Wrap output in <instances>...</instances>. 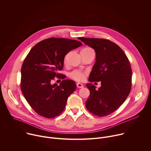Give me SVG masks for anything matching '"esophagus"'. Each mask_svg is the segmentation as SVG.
Returning a JSON list of instances; mask_svg holds the SVG:
<instances>
[{
	"label": "esophagus",
	"instance_id": "obj_1",
	"mask_svg": "<svg viewBox=\"0 0 151 151\" xmlns=\"http://www.w3.org/2000/svg\"><path fill=\"white\" fill-rule=\"evenodd\" d=\"M76 86H77V87L79 88H81L83 87V85L81 83H77Z\"/></svg>",
	"mask_w": 151,
	"mask_h": 151
}]
</instances>
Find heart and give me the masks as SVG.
<instances>
[{
	"label": "heart",
	"instance_id": "1",
	"mask_svg": "<svg viewBox=\"0 0 151 151\" xmlns=\"http://www.w3.org/2000/svg\"><path fill=\"white\" fill-rule=\"evenodd\" d=\"M86 49H91V48H86ZM68 57V54H67L65 56V57H64V63L67 62ZM86 75H87L86 72L79 69H75L69 73V76L75 81H77L79 82H82L85 79Z\"/></svg>",
	"mask_w": 151,
	"mask_h": 151
}]
</instances>
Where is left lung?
<instances>
[{
    "label": "left lung",
    "mask_w": 151,
    "mask_h": 151,
    "mask_svg": "<svg viewBox=\"0 0 151 151\" xmlns=\"http://www.w3.org/2000/svg\"><path fill=\"white\" fill-rule=\"evenodd\" d=\"M96 52V63L89 76L90 82L101 81V87L88 83L90 94L85 102L87 109L98 116L108 115L122 104L132 88V70L123 50L109 40L78 37Z\"/></svg>",
    "instance_id": "1"
}]
</instances>
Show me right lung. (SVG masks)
Instances as JSON below:
<instances>
[{"mask_svg":"<svg viewBox=\"0 0 151 151\" xmlns=\"http://www.w3.org/2000/svg\"><path fill=\"white\" fill-rule=\"evenodd\" d=\"M82 45L76 40L51 37L36 44L24 59L21 68V89L32 108L47 118L64 111L69 96L76 88L75 81L64 79L59 85L51 82L64 66V59L71 50Z\"/></svg>","mask_w":151,"mask_h":151,"instance_id":"obj_1","label":"right lung"}]
</instances>
